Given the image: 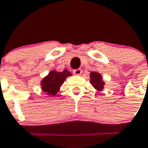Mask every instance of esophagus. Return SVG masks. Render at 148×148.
Listing matches in <instances>:
<instances>
[{
	"label": "esophagus",
	"instance_id": "obj_1",
	"mask_svg": "<svg viewBox=\"0 0 148 148\" xmlns=\"http://www.w3.org/2000/svg\"><path fill=\"white\" fill-rule=\"evenodd\" d=\"M73 73H74L75 75H80L82 74V71L81 69L78 68V69H75V70L73 71Z\"/></svg>",
	"mask_w": 148,
	"mask_h": 148
}]
</instances>
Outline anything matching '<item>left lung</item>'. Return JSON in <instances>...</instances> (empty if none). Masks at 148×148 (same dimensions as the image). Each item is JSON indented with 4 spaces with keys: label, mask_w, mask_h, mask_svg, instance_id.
Segmentation results:
<instances>
[{
    "label": "left lung",
    "mask_w": 148,
    "mask_h": 148,
    "mask_svg": "<svg viewBox=\"0 0 148 148\" xmlns=\"http://www.w3.org/2000/svg\"><path fill=\"white\" fill-rule=\"evenodd\" d=\"M90 78H91L90 83L95 89H98L99 91H101L104 89L105 83L102 81V77L100 74L95 71L90 72Z\"/></svg>",
    "instance_id": "left-lung-1"
}]
</instances>
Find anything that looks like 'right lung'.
<instances>
[{"label": "right lung", "instance_id": "right-lung-1", "mask_svg": "<svg viewBox=\"0 0 148 148\" xmlns=\"http://www.w3.org/2000/svg\"><path fill=\"white\" fill-rule=\"evenodd\" d=\"M71 75V73L67 70H64L62 72L52 71L42 80L41 85L43 91L49 95H56L66 77Z\"/></svg>", "mask_w": 148, "mask_h": 148}]
</instances>
